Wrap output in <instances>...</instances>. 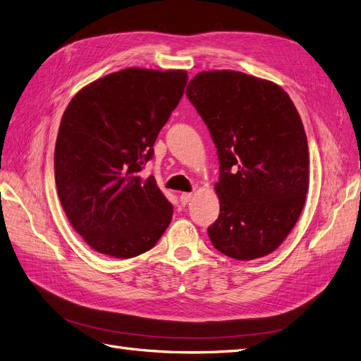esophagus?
Returning <instances> with one entry per match:
<instances>
[{
	"instance_id": "esophagus-1",
	"label": "esophagus",
	"mask_w": 361,
	"mask_h": 361,
	"mask_svg": "<svg viewBox=\"0 0 361 361\" xmlns=\"http://www.w3.org/2000/svg\"><path fill=\"white\" fill-rule=\"evenodd\" d=\"M191 199H192V194L191 192H182L180 195H179V200H180V203L185 206V204H188L190 202H191Z\"/></svg>"
}]
</instances>
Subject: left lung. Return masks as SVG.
<instances>
[{
  "label": "left lung",
  "mask_w": 361,
  "mask_h": 361,
  "mask_svg": "<svg viewBox=\"0 0 361 361\" xmlns=\"http://www.w3.org/2000/svg\"><path fill=\"white\" fill-rule=\"evenodd\" d=\"M185 93L220 162V215L207 227L212 245L238 260L272 253L309 191V147L297 108L277 84L235 71L200 72Z\"/></svg>",
  "instance_id": "obj_1"
}]
</instances>
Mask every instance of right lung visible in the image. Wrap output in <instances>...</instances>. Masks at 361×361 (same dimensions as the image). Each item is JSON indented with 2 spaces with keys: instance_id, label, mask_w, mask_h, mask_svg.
<instances>
[{
  "instance_id": "obj_1",
  "label": "right lung",
  "mask_w": 361,
  "mask_h": 361,
  "mask_svg": "<svg viewBox=\"0 0 361 361\" xmlns=\"http://www.w3.org/2000/svg\"><path fill=\"white\" fill-rule=\"evenodd\" d=\"M187 81L185 71H118L84 87L61 117L59 197L72 227L102 255L145 253L171 221V203L141 170Z\"/></svg>"
}]
</instances>
